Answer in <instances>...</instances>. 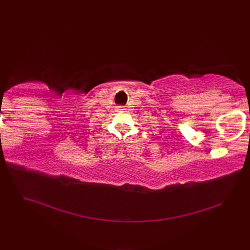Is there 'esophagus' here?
Listing matches in <instances>:
<instances>
[{"label": "esophagus", "mask_w": 250, "mask_h": 250, "mask_svg": "<svg viewBox=\"0 0 250 250\" xmlns=\"http://www.w3.org/2000/svg\"><path fill=\"white\" fill-rule=\"evenodd\" d=\"M117 110H118L119 113H122V111H125V109L124 107H122V106H118V107H117Z\"/></svg>", "instance_id": "1"}]
</instances>
